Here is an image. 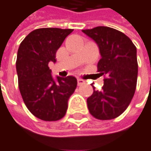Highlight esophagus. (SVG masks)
Instances as JSON below:
<instances>
[{
  "mask_svg": "<svg viewBox=\"0 0 151 151\" xmlns=\"http://www.w3.org/2000/svg\"><path fill=\"white\" fill-rule=\"evenodd\" d=\"M77 82H78V86H81V85H83L84 83H86V81H85L84 80L81 79V78H79V79H78Z\"/></svg>",
  "mask_w": 151,
  "mask_h": 151,
  "instance_id": "obj_1",
  "label": "esophagus"
}]
</instances>
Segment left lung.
<instances>
[{
  "instance_id": "obj_1",
  "label": "left lung",
  "mask_w": 151,
  "mask_h": 151,
  "mask_svg": "<svg viewBox=\"0 0 151 151\" xmlns=\"http://www.w3.org/2000/svg\"><path fill=\"white\" fill-rule=\"evenodd\" d=\"M99 47L101 59L98 72L104 76L101 90H94L87 99L90 114L99 120H111L128 107L136 91L138 73L137 47L118 30L99 26L82 30Z\"/></svg>"
}]
</instances>
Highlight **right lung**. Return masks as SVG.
Masks as SVG:
<instances>
[{"label":"right lung","mask_w":151,"mask_h":151,"mask_svg":"<svg viewBox=\"0 0 151 151\" xmlns=\"http://www.w3.org/2000/svg\"><path fill=\"white\" fill-rule=\"evenodd\" d=\"M73 29L42 28L32 31L19 47L16 70L19 89L30 113L41 120L53 122L65 116L67 102L77 86L74 76L54 81L48 62Z\"/></svg>","instance_id":"right-lung-1"}]
</instances>
